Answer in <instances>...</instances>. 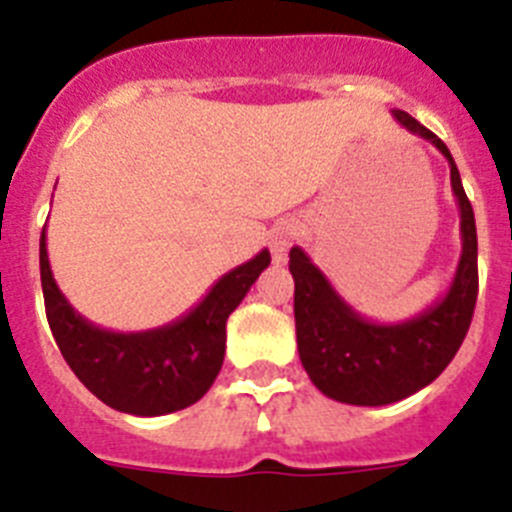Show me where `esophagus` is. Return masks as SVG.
<instances>
[{"label": "esophagus", "instance_id": "34e87169", "mask_svg": "<svg viewBox=\"0 0 512 512\" xmlns=\"http://www.w3.org/2000/svg\"><path fill=\"white\" fill-rule=\"evenodd\" d=\"M295 233H297V225L292 223V220H284V223H279L277 228L271 230L269 246H271V256H274L277 264H284V261H287V251L289 246H292Z\"/></svg>", "mask_w": 512, "mask_h": 512}]
</instances>
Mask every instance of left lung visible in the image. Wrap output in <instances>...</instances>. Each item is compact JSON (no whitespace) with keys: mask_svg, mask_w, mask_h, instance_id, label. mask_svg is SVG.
Instances as JSON below:
<instances>
[{"mask_svg":"<svg viewBox=\"0 0 512 512\" xmlns=\"http://www.w3.org/2000/svg\"><path fill=\"white\" fill-rule=\"evenodd\" d=\"M392 115L405 130L431 140L449 161L451 189L461 215V259L449 292L415 318L374 323L330 287L323 271L300 246L289 251L297 351L307 377L330 400L366 408L392 405L415 395L449 366L467 336L479 289L477 225L454 158L446 143L408 112L395 110Z\"/></svg>","mask_w":512,"mask_h":512,"instance_id":"1","label":"left lung"}]
</instances>
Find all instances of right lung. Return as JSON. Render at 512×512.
Instances as JSON below:
<instances>
[{
  "label": "right lung",
  "instance_id": "right-lung-1",
  "mask_svg": "<svg viewBox=\"0 0 512 512\" xmlns=\"http://www.w3.org/2000/svg\"><path fill=\"white\" fill-rule=\"evenodd\" d=\"M271 264L269 251L235 266L205 300L179 320L140 333H115L89 323L53 279L45 228L40 233V282L48 325L71 372L94 397L128 415L153 418L184 410L215 382L225 356V320Z\"/></svg>",
  "mask_w": 512,
  "mask_h": 512
}]
</instances>
